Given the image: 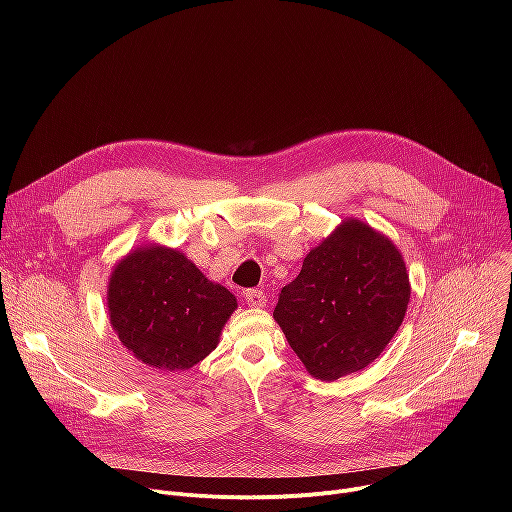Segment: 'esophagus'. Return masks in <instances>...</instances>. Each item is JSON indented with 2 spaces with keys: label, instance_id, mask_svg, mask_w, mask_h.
<instances>
[{
  "label": "esophagus",
  "instance_id": "34e87169",
  "mask_svg": "<svg viewBox=\"0 0 512 512\" xmlns=\"http://www.w3.org/2000/svg\"><path fill=\"white\" fill-rule=\"evenodd\" d=\"M245 302L251 306V308H263L267 304V296L263 294L261 289H247L245 291Z\"/></svg>",
  "mask_w": 512,
  "mask_h": 512
}]
</instances>
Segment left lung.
<instances>
[{
    "instance_id": "obj_1",
    "label": "left lung",
    "mask_w": 512,
    "mask_h": 512,
    "mask_svg": "<svg viewBox=\"0 0 512 512\" xmlns=\"http://www.w3.org/2000/svg\"><path fill=\"white\" fill-rule=\"evenodd\" d=\"M409 296L397 245L350 216L306 255L300 275L281 289L273 318L306 371L330 383L381 356Z\"/></svg>"
}]
</instances>
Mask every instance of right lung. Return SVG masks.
Returning a JSON list of instances; mask_svg holds the SVG:
<instances>
[{
	"label": "right lung",
	"instance_id": "right-lung-1",
	"mask_svg": "<svg viewBox=\"0 0 512 512\" xmlns=\"http://www.w3.org/2000/svg\"><path fill=\"white\" fill-rule=\"evenodd\" d=\"M107 310L111 328L137 360L178 373L216 348L237 298L182 251L143 243L113 265Z\"/></svg>",
	"mask_w": 512,
	"mask_h": 512
}]
</instances>
